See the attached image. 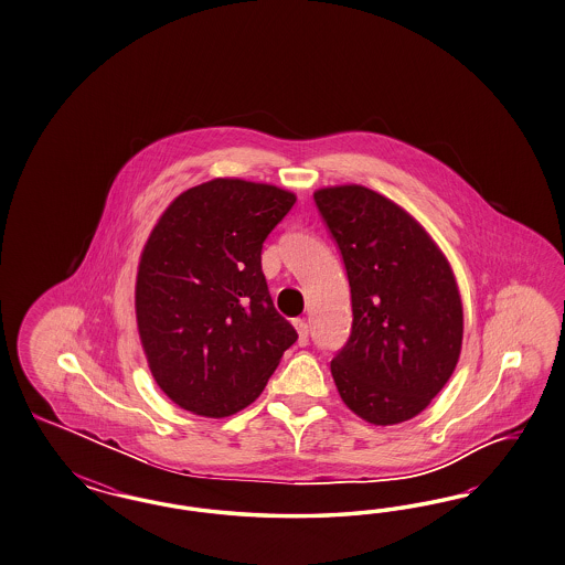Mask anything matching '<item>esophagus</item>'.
<instances>
[{
  "mask_svg": "<svg viewBox=\"0 0 565 565\" xmlns=\"http://www.w3.org/2000/svg\"><path fill=\"white\" fill-rule=\"evenodd\" d=\"M294 327H296V331H298V345H300V348H305V345H308V323H307V321H302V319H298V321H294Z\"/></svg>",
  "mask_w": 565,
  "mask_h": 565,
  "instance_id": "34e87169",
  "label": "esophagus"
}]
</instances>
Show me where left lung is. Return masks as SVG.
Returning a JSON list of instances; mask_svg holds the SVG:
<instances>
[{
    "instance_id": "left-lung-1",
    "label": "left lung",
    "mask_w": 565,
    "mask_h": 565,
    "mask_svg": "<svg viewBox=\"0 0 565 565\" xmlns=\"http://www.w3.org/2000/svg\"><path fill=\"white\" fill-rule=\"evenodd\" d=\"M352 294V329L331 360L345 406L373 425L425 411L462 348V300L449 263L411 215L364 186L315 192Z\"/></svg>"
}]
</instances>
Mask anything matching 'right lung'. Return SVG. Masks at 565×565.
Masks as SVG:
<instances>
[{
    "label": "right lung",
    "instance_id": "obj_1",
    "mask_svg": "<svg viewBox=\"0 0 565 565\" xmlns=\"http://www.w3.org/2000/svg\"><path fill=\"white\" fill-rule=\"evenodd\" d=\"M294 203L277 186L217 178L182 192L154 225L138 265V333L180 408L211 418L246 408L298 340L260 269L263 242Z\"/></svg>",
    "mask_w": 565,
    "mask_h": 565
}]
</instances>
